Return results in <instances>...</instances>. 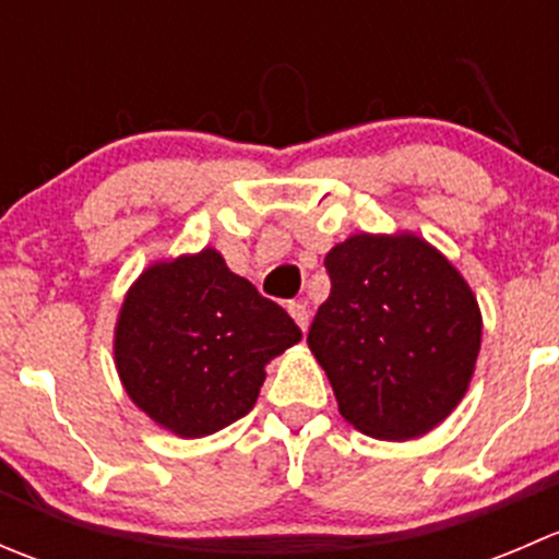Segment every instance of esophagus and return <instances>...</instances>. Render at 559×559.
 I'll use <instances>...</instances> for the list:
<instances>
[{
    "mask_svg": "<svg viewBox=\"0 0 559 559\" xmlns=\"http://www.w3.org/2000/svg\"><path fill=\"white\" fill-rule=\"evenodd\" d=\"M289 313H292V319L297 321V326H300V330L306 332L308 330V321H311V313H308L306 302H289Z\"/></svg>",
    "mask_w": 559,
    "mask_h": 559,
    "instance_id": "obj_1",
    "label": "esophagus"
}]
</instances>
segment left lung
<instances>
[{
    "instance_id": "8db88e82",
    "label": "left lung",
    "mask_w": 559,
    "mask_h": 559,
    "mask_svg": "<svg viewBox=\"0 0 559 559\" xmlns=\"http://www.w3.org/2000/svg\"><path fill=\"white\" fill-rule=\"evenodd\" d=\"M330 297L308 346L348 425L381 441L430 432L456 408L481 311L454 264L411 233L352 235L324 257Z\"/></svg>"
}]
</instances>
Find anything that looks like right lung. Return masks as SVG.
Listing matches in <instances>:
<instances>
[{"instance_id":"obj_1","label":"right lung","mask_w":559,"mask_h":559,"mask_svg":"<svg viewBox=\"0 0 559 559\" xmlns=\"http://www.w3.org/2000/svg\"><path fill=\"white\" fill-rule=\"evenodd\" d=\"M300 326L216 248L156 262L123 297L116 368L132 403L180 438H202L253 408L264 365Z\"/></svg>"}]
</instances>
